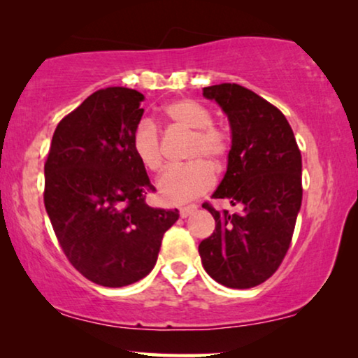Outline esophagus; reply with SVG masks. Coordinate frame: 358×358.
<instances>
[{"label":"esophagus","instance_id":"obj_1","mask_svg":"<svg viewBox=\"0 0 358 358\" xmlns=\"http://www.w3.org/2000/svg\"><path fill=\"white\" fill-rule=\"evenodd\" d=\"M195 210H197V205H187V207H182L180 208V217L182 218H185V217H189V215H192Z\"/></svg>","mask_w":358,"mask_h":358}]
</instances>
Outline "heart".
Wrapping results in <instances>:
<instances>
[{"label": "heart", "instance_id": "heart-1", "mask_svg": "<svg viewBox=\"0 0 358 358\" xmlns=\"http://www.w3.org/2000/svg\"><path fill=\"white\" fill-rule=\"evenodd\" d=\"M163 117L169 124L190 130L182 166L166 169L158 179L159 197L166 203H182L207 192L213 185L215 173L222 169L229 151L228 135L212 125V112L194 99H176L163 107ZM131 148L146 169L156 171L163 166L159 131L150 120H141L131 134ZM213 164L210 166L208 163Z\"/></svg>", "mask_w": 358, "mask_h": 358}]
</instances>
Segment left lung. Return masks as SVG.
Here are the masks:
<instances>
[{
  "label": "left lung",
  "instance_id": "left-lung-1",
  "mask_svg": "<svg viewBox=\"0 0 358 358\" xmlns=\"http://www.w3.org/2000/svg\"><path fill=\"white\" fill-rule=\"evenodd\" d=\"M231 127L228 169L213 199L241 210L218 212L212 236L199 244L210 277L229 288L266 282L290 248L301 207V153L285 115L248 87L231 83L203 87Z\"/></svg>",
  "mask_w": 358,
  "mask_h": 358
}]
</instances>
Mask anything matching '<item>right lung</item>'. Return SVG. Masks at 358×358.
<instances>
[{
    "instance_id": "right-lung-1",
    "label": "right lung",
    "mask_w": 358,
    "mask_h": 358,
    "mask_svg": "<svg viewBox=\"0 0 358 358\" xmlns=\"http://www.w3.org/2000/svg\"><path fill=\"white\" fill-rule=\"evenodd\" d=\"M145 96L96 91L63 117L45 161L43 203L58 243L78 272L102 287H125L153 271L161 239L179 210L145 202L155 190L131 148Z\"/></svg>"
}]
</instances>
